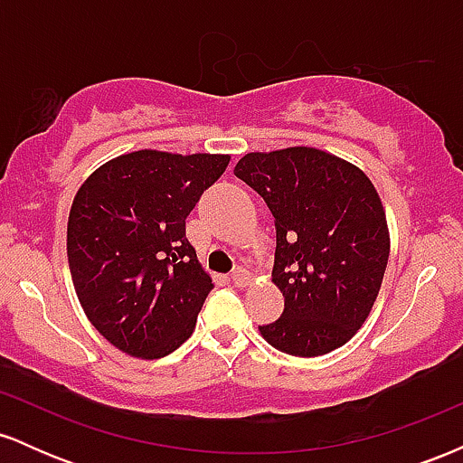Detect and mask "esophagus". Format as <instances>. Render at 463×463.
<instances>
[{"label":"esophagus","mask_w":463,"mask_h":463,"mask_svg":"<svg viewBox=\"0 0 463 463\" xmlns=\"http://www.w3.org/2000/svg\"><path fill=\"white\" fill-rule=\"evenodd\" d=\"M231 280H232V283H235L237 287H246V285H250V280H252V276H250L248 269L237 268L235 272L231 274Z\"/></svg>","instance_id":"34e87169"}]
</instances>
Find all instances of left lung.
Here are the masks:
<instances>
[{"label":"left lung","mask_w":463,"mask_h":463,"mask_svg":"<svg viewBox=\"0 0 463 463\" xmlns=\"http://www.w3.org/2000/svg\"><path fill=\"white\" fill-rule=\"evenodd\" d=\"M235 176L274 215L272 283L283 316L259 326L263 339L294 357L344 346L368 320L390 259L385 209L357 165L317 147L250 152Z\"/></svg>","instance_id":"left-lung-1"}]
</instances>
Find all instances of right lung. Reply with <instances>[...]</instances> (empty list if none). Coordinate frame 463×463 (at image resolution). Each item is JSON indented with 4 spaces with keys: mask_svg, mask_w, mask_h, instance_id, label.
<instances>
[{
    "mask_svg": "<svg viewBox=\"0 0 463 463\" xmlns=\"http://www.w3.org/2000/svg\"><path fill=\"white\" fill-rule=\"evenodd\" d=\"M228 154L139 150L99 165L73 198L67 257L89 322L130 357L158 359L191 337L213 280L184 235Z\"/></svg>",
    "mask_w": 463,
    "mask_h": 463,
    "instance_id": "right-lung-1",
    "label": "right lung"
}]
</instances>
